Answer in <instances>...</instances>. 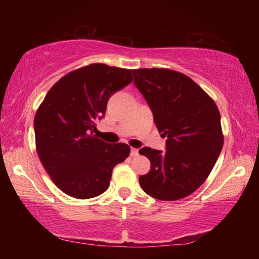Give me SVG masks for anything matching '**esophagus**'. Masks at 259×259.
Returning <instances> with one entry per match:
<instances>
[{
  "label": "esophagus",
  "mask_w": 259,
  "mask_h": 259,
  "mask_svg": "<svg viewBox=\"0 0 259 259\" xmlns=\"http://www.w3.org/2000/svg\"><path fill=\"white\" fill-rule=\"evenodd\" d=\"M130 154H131V156H137L138 155V150H137V148H131V153H130Z\"/></svg>",
  "instance_id": "obj_1"
}]
</instances>
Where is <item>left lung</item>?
Returning a JSON list of instances; mask_svg holds the SVG:
<instances>
[{
  "instance_id": "left-lung-1",
  "label": "left lung",
  "mask_w": 259,
  "mask_h": 259,
  "mask_svg": "<svg viewBox=\"0 0 259 259\" xmlns=\"http://www.w3.org/2000/svg\"><path fill=\"white\" fill-rule=\"evenodd\" d=\"M166 151L143 147L150 172L139 177L144 192L162 201L186 198L205 182L224 144L221 114L213 99L191 77L169 68L133 69Z\"/></svg>"
}]
</instances>
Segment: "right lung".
Wrapping results in <instances>:
<instances>
[{
    "label": "right lung",
    "instance_id": "right-lung-1",
    "mask_svg": "<svg viewBox=\"0 0 259 259\" xmlns=\"http://www.w3.org/2000/svg\"><path fill=\"white\" fill-rule=\"evenodd\" d=\"M133 82L131 69L96 63L56 82L34 119L36 152L52 182L65 194L91 199L107 190L113 168L130 154L123 143L94 135L115 91Z\"/></svg>",
    "mask_w": 259,
    "mask_h": 259
}]
</instances>
